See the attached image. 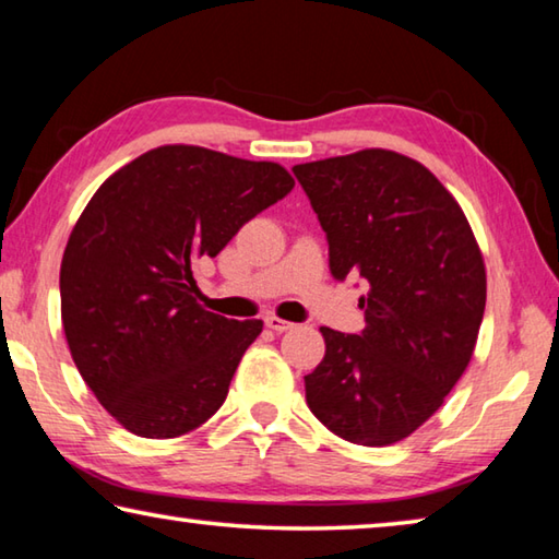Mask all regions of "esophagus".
I'll list each match as a JSON object with an SVG mask.
<instances>
[{"label":"esophagus","instance_id":"esophagus-1","mask_svg":"<svg viewBox=\"0 0 559 559\" xmlns=\"http://www.w3.org/2000/svg\"><path fill=\"white\" fill-rule=\"evenodd\" d=\"M266 328H271L273 333H286V330L293 328V323H288V320H283L278 316H266Z\"/></svg>","mask_w":559,"mask_h":559}]
</instances>
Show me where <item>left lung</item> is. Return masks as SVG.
Returning a JSON list of instances; mask_svg holds the SVG:
<instances>
[{
    "mask_svg": "<svg viewBox=\"0 0 559 559\" xmlns=\"http://www.w3.org/2000/svg\"><path fill=\"white\" fill-rule=\"evenodd\" d=\"M328 234L330 273L367 283L362 335L320 328L325 357L306 400L359 447H390L431 419L476 349L486 263L461 204L433 173L394 150L293 167Z\"/></svg>",
    "mask_w": 559,
    "mask_h": 559,
    "instance_id": "left-lung-1",
    "label": "left lung"
}]
</instances>
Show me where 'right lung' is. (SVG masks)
Listing matches in <instances>:
<instances>
[{
    "label": "right lung",
    "instance_id": "right-lung-1",
    "mask_svg": "<svg viewBox=\"0 0 559 559\" xmlns=\"http://www.w3.org/2000/svg\"><path fill=\"white\" fill-rule=\"evenodd\" d=\"M293 185L278 163L163 145L91 197L63 251L61 320L83 382L120 427L175 439L224 404L263 320L202 308L194 269Z\"/></svg>",
    "mask_w": 559,
    "mask_h": 559
}]
</instances>
